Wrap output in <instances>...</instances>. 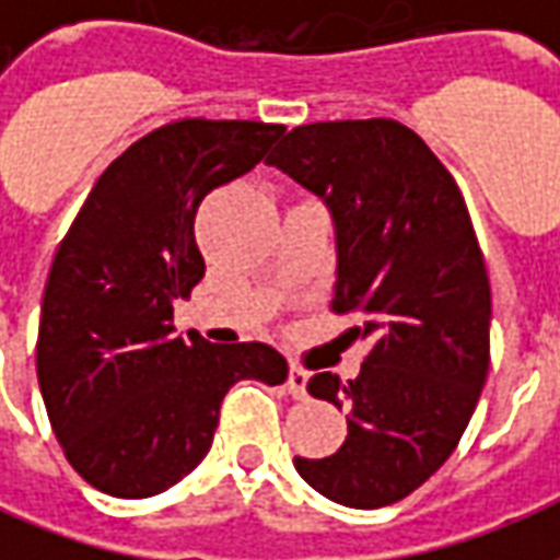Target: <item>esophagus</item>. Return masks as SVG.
Instances as JSON below:
<instances>
[{
    "mask_svg": "<svg viewBox=\"0 0 560 560\" xmlns=\"http://www.w3.org/2000/svg\"><path fill=\"white\" fill-rule=\"evenodd\" d=\"M305 384H308V375L300 365H291V372H288V393H291L293 399H305Z\"/></svg>",
    "mask_w": 560,
    "mask_h": 560,
    "instance_id": "obj_1",
    "label": "esophagus"
}]
</instances>
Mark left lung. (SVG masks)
Masks as SVG:
<instances>
[{
	"label": "left lung",
	"instance_id": "8db88e82",
	"mask_svg": "<svg viewBox=\"0 0 560 560\" xmlns=\"http://www.w3.org/2000/svg\"><path fill=\"white\" fill-rule=\"evenodd\" d=\"M267 164L315 191L339 240L336 315L365 341L360 375L317 372L315 399L348 408L327 458H293L312 489L357 510L408 498L456 450L489 372L492 291L462 188L396 119L312 122Z\"/></svg>",
	"mask_w": 560,
	"mask_h": 560
}]
</instances>
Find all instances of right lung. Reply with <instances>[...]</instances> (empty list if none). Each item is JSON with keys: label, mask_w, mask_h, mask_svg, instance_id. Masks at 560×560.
<instances>
[{"label": "right lung", "mask_w": 560, "mask_h": 560, "mask_svg": "<svg viewBox=\"0 0 560 560\" xmlns=\"http://www.w3.org/2000/svg\"><path fill=\"white\" fill-rule=\"evenodd\" d=\"M284 126L176 119L107 164L56 248L35 369L68 465L98 492L149 498L203 462L236 381L269 387L288 360L264 341L173 336V300L203 279L200 200L267 155Z\"/></svg>", "instance_id": "1"}]
</instances>
